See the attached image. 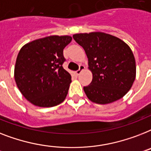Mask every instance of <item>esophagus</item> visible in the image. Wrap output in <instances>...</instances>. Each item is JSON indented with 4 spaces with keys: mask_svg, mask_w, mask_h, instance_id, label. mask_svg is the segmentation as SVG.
Wrapping results in <instances>:
<instances>
[{
    "mask_svg": "<svg viewBox=\"0 0 151 151\" xmlns=\"http://www.w3.org/2000/svg\"><path fill=\"white\" fill-rule=\"evenodd\" d=\"M85 69V67H84V65H80L79 66V70H78L77 71H76V73H77V75H79L80 73H81L83 70H84Z\"/></svg>",
    "mask_w": 151,
    "mask_h": 151,
    "instance_id": "34e87169",
    "label": "esophagus"
}]
</instances>
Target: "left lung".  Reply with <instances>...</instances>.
Masks as SVG:
<instances>
[{"label": "left lung", "instance_id": "left-lung-1", "mask_svg": "<svg viewBox=\"0 0 151 151\" xmlns=\"http://www.w3.org/2000/svg\"><path fill=\"white\" fill-rule=\"evenodd\" d=\"M84 48L92 81L84 91L96 104H109L122 99L136 78V61L130 47L119 38L101 32L73 35Z\"/></svg>", "mask_w": 151, "mask_h": 151}]
</instances>
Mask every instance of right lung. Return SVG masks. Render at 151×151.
Returning a JSON list of instances; mask_svg holds the SVG:
<instances>
[{"instance_id":"add662e5","label":"right lung","mask_w":151,"mask_h":151,"mask_svg":"<svg viewBox=\"0 0 151 151\" xmlns=\"http://www.w3.org/2000/svg\"><path fill=\"white\" fill-rule=\"evenodd\" d=\"M69 35H50L29 42L16 59L14 80L20 92L32 105L52 107L66 99L71 76L62 67Z\"/></svg>"}]
</instances>
